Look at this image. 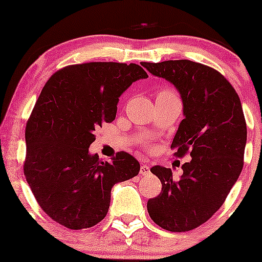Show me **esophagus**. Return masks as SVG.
<instances>
[{
  "label": "esophagus",
  "instance_id": "34e87169",
  "mask_svg": "<svg viewBox=\"0 0 262 262\" xmlns=\"http://www.w3.org/2000/svg\"><path fill=\"white\" fill-rule=\"evenodd\" d=\"M139 173H141L142 176H147V175H149L150 173V167L148 165H142L141 166V170H139Z\"/></svg>",
  "mask_w": 262,
  "mask_h": 262
}]
</instances>
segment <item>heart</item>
Listing matches in <instances>:
<instances>
[{"label":"heart","mask_w":262,"mask_h":262,"mask_svg":"<svg viewBox=\"0 0 262 262\" xmlns=\"http://www.w3.org/2000/svg\"><path fill=\"white\" fill-rule=\"evenodd\" d=\"M158 95H173V94H172V92H170V91H162V92H160Z\"/></svg>","instance_id":"heart-1"}]
</instances>
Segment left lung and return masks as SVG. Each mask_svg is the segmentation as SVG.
I'll return each instance as SVG.
<instances>
[{"mask_svg": "<svg viewBox=\"0 0 262 262\" xmlns=\"http://www.w3.org/2000/svg\"><path fill=\"white\" fill-rule=\"evenodd\" d=\"M153 76L176 87L184 119L171 148L191 160L173 179L171 168L155 166L162 184L160 195L147 203L156 224L171 232H186L205 223L223 205L242 167L247 128L241 100L218 71L187 59L142 62Z\"/></svg>", "mask_w": 262, "mask_h": 262, "instance_id": "obj_1", "label": "left lung"}]
</instances>
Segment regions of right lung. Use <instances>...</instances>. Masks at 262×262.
Instances as JSON below:
<instances>
[{"label": "right lung", "mask_w": 262, "mask_h": 262, "mask_svg": "<svg viewBox=\"0 0 262 262\" xmlns=\"http://www.w3.org/2000/svg\"><path fill=\"white\" fill-rule=\"evenodd\" d=\"M147 77L134 63L91 62L62 68L43 87L26 124L24 175L53 221L70 229L95 226L107 214L113 186L138 175L129 153L104 162L89 148L95 129L115 119L121 94Z\"/></svg>", "instance_id": "right-lung-1"}]
</instances>
